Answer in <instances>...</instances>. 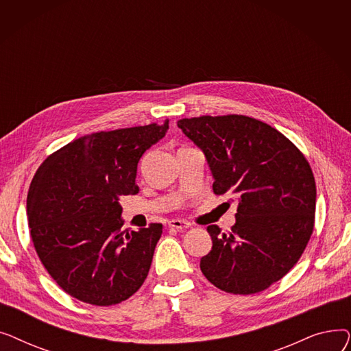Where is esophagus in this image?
Listing matches in <instances>:
<instances>
[{
  "label": "esophagus",
  "instance_id": "esophagus-1",
  "mask_svg": "<svg viewBox=\"0 0 351 351\" xmlns=\"http://www.w3.org/2000/svg\"><path fill=\"white\" fill-rule=\"evenodd\" d=\"M191 226V223L188 222H183V220L179 219H172L168 222V228L171 229H178V230H183V229H188Z\"/></svg>",
  "mask_w": 351,
  "mask_h": 351
}]
</instances>
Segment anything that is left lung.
Masks as SVG:
<instances>
[{"label":"left lung","instance_id":"left-lung-1","mask_svg":"<svg viewBox=\"0 0 351 351\" xmlns=\"http://www.w3.org/2000/svg\"><path fill=\"white\" fill-rule=\"evenodd\" d=\"M204 151L213 192L239 199L229 232L208 226L212 250L200 270L217 289L253 294L299 262L315 228L316 182L304 155L278 129L246 115L178 121Z\"/></svg>","mask_w":351,"mask_h":351}]
</instances>
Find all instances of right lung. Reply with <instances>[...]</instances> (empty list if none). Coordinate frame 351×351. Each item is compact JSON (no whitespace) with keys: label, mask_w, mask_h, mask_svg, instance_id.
Wrapping results in <instances>:
<instances>
[{"label":"right lung","mask_w":351,"mask_h":351,"mask_svg":"<svg viewBox=\"0 0 351 351\" xmlns=\"http://www.w3.org/2000/svg\"><path fill=\"white\" fill-rule=\"evenodd\" d=\"M169 121L81 136L51 154L28 191L31 241L41 263L69 296L118 304L145 282L162 223L122 230L119 199L136 195L138 162Z\"/></svg>","instance_id":"right-lung-1"}]
</instances>
